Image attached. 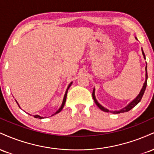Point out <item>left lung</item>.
<instances>
[{
    "label": "left lung",
    "instance_id": "left-lung-1",
    "mask_svg": "<svg viewBox=\"0 0 154 154\" xmlns=\"http://www.w3.org/2000/svg\"><path fill=\"white\" fill-rule=\"evenodd\" d=\"M137 39V38H136ZM142 54L143 55V57L144 59H146V56H145V54L143 52V51L142 49ZM146 81H145L144 84H143V86L142 89H141L140 92V93L138 95H137V96L136 97V98L134 99L133 100H132L131 102H130V103L128 104L127 106H125V108H123V109H120V110H118V111H110L109 110V109H106L105 107H103V106H101L100 104L98 103V100H96V98H95V88L93 89V100H94L95 104H96L97 106H98V107L99 108L100 110L105 111V112H111V113H113V114H119V113H124V112H128L130 110H131L132 108H134L135 106L136 105H137V103H139L140 101V100L142 99V97L143 95L144 94V92L146 91V85H147V79H148V74H147V63H146Z\"/></svg>",
    "mask_w": 154,
    "mask_h": 154
}]
</instances>
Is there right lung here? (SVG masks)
Instances as JSON below:
<instances>
[{
  "instance_id": "obj_1",
  "label": "right lung",
  "mask_w": 154,
  "mask_h": 154,
  "mask_svg": "<svg viewBox=\"0 0 154 154\" xmlns=\"http://www.w3.org/2000/svg\"><path fill=\"white\" fill-rule=\"evenodd\" d=\"M72 84V82L70 83L69 85V86H68V88H67V89H66V93H65V95H64V97H63V102H62V104H61V107L59 108V110H58L57 111H56V113H55L54 114H58V113H59L60 111H61V110H62V109L63 108V106H64V104H65V102H66V95H67V92H68V90H69V88H70V86H71V85ZM16 102H17V104H18V106H19V103H18V102L17 101V100H16ZM20 107V106H19ZM54 114H53V115H54ZM34 117L35 118H38V119H43V117H42V116H39V115H34Z\"/></svg>"
}]
</instances>
